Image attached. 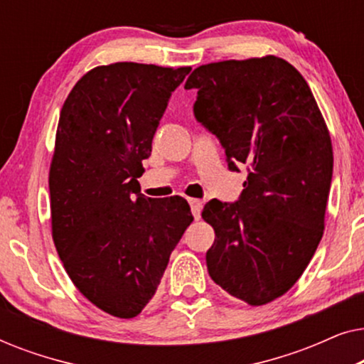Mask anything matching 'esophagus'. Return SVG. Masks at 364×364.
Masks as SVG:
<instances>
[{
	"mask_svg": "<svg viewBox=\"0 0 364 364\" xmlns=\"http://www.w3.org/2000/svg\"><path fill=\"white\" fill-rule=\"evenodd\" d=\"M188 203H191V208H192V215L198 218L200 217V212H202V205L203 202L198 200V198H188Z\"/></svg>",
	"mask_w": 364,
	"mask_h": 364,
	"instance_id": "34e87169",
	"label": "esophagus"
}]
</instances>
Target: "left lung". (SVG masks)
<instances>
[{
    "label": "left lung",
    "instance_id": "obj_1",
    "mask_svg": "<svg viewBox=\"0 0 364 364\" xmlns=\"http://www.w3.org/2000/svg\"><path fill=\"white\" fill-rule=\"evenodd\" d=\"M193 116L225 149L228 168L245 164L238 200L212 198L202 217L215 230L212 280L258 306L295 285L325 228L333 176L330 132L311 89L277 56L193 69Z\"/></svg>",
    "mask_w": 364,
    "mask_h": 364
}]
</instances>
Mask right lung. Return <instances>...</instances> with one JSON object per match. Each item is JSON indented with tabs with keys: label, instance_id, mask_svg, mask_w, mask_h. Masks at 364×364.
Here are the masks:
<instances>
[{
	"label": "right lung",
	"instance_id": "obj_1",
	"mask_svg": "<svg viewBox=\"0 0 364 364\" xmlns=\"http://www.w3.org/2000/svg\"><path fill=\"white\" fill-rule=\"evenodd\" d=\"M191 68L116 63L69 92L49 168L53 240L74 285L117 318L156 295L193 217L186 198H151L137 178L176 87Z\"/></svg>",
	"mask_w": 364,
	"mask_h": 364
}]
</instances>
